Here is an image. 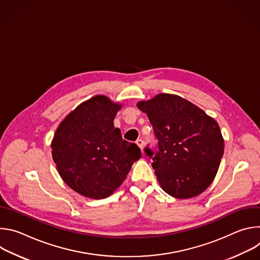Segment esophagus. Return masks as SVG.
<instances>
[{
    "label": "esophagus",
    "mask_w": 260,
    "mask_h": 260,
    "mask_svg": "<svg viewBox=\"0 0 260 260\" xmlns=\"http://www.w3.org/2000/svg\"><path fill=\"white\" fill-rule=\"evenodd\" d=\"M136 143H137V145L140 147V149L143 151V148H144V141H143V140H141V139H138V140L136 141Z\"/></svg>",
    "instance_id": "34e87169"
}]
</instances>
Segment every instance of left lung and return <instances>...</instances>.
I'll return each mask as SVG.
<instances>
[{
  "instance_id": "obj_1",
  "label": "left lung",
  "mask_w": 260,
  "mask_h": 260,
  "mask_svg": "<svg viewBox=\"0 0 260 260\" xmlns=\"http://www.w3.org/2000/svg\"><path fill=\"white\" fill-rule=\"evenodd\" d=\"M137 107L146 113L158 140V150L145 152L160 187L173 198L190 199L213 182L224 152L217 121L179 95L159 93Z\"/></svg>"
}]
</instances>
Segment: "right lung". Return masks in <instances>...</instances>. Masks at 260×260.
Segmentation results:
<instances>
[{
	"mask_svg": "<svg viewBox=\"0 0 260 260\" xmlns=\"http://www.w3.org/2000/svg\"><path fill=\"white\" fill-rule=\"evenodd\" d=\"M121 108L106 95L92 96L70 112L55 131L51 149L56 170L70 188L85 198L110 197L141 158L140 148L114 127Z\"/></svg>",
	"mask_w": 260,
	"mask_h": 260,
	"instance_id": "add662e5",
	"label": "right lung"
}]
</instances>
